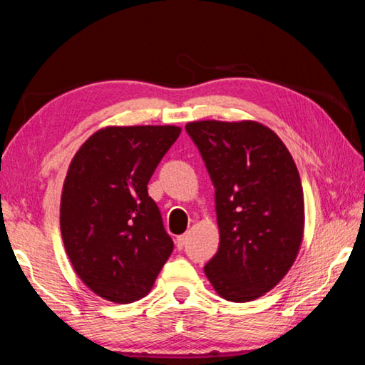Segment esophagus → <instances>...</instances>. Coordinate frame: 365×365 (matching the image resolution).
I'll return each instance as SVG.
<instances>
[{
	"instance_id": "obj_1",
	"label": "esophagus",
	"mask_w": 365,
	"mask_h": 365,
	"mask_svg": "<svg viewBox=\"0 0 365 365\" xmlns=\"http://www.w3.org/2000/svg\"><path fill=\"white\" fill-rule=\"evenodd\" d=\"M175 244H177V248H183V245L187 244V234L178 235L177 240H175Z\"/></svg>"
}]
</instances>
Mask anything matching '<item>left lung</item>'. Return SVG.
<instances>
[{"label":"left lung","mask_w":365,"mask_h":365,"mask_svg":"<svg viewBox=\"0 0 365 365\" xmlns=\"http://www.w3.org/2000/svg\"><path fill=\"white\" fill-rule=\"evenodd\" d=\"M214 185L217 253L205 266L219 296L248 302L273 289L304 234L302 183L274 131L257 121L205 120L185 126Z\"/></svg>","instance_id":"obj_1"}]
</instances>
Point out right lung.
Returning <instances> with one entry per match:
<instances>
[{"label":"right lung","instance_id":"right-lung-1","mask_svg":"<svg viewBox=\"0 0 365 365\" xmlns=\"http://www.w3.org/2000/svg\"><path fill=\"white\" fill-rule=\"evenodd\" d=\"M178 126H108L69 165L60 225L74 271L97 296L130 304L151 291L173 250L148 183Z\"/></svg>","mask_w":365,"mask_h":365}]
</instances>
